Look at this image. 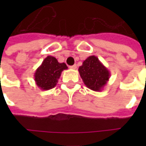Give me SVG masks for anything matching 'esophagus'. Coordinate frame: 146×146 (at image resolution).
<instances>
[{
	"instance_id": "esophagus-1",
	"label": "esophagus",
	"mask_w": 146,
	"mask_h": 146,
	"mask_svg": "<svg viewBox=\"0 0 146 146\" xmlns=\"http://www.w3.org/2000/svg\"><path fill=\"white\" fill-rule=\"evenodd\" d=\"M70 68L72 69V70H76V69L77 68V66H76V64H74V65H73V66H70Z\"/></svg>"
}]
</instances>
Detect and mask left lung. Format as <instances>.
<instances>
[{
    "mask_svg": "<svg viewBox=\"0 0 146 146\" xmlns=\"http://www.w3.org/2000/svg\"><path fill=\"white\" fill-rule=\"evenodd\" d=\"M78 70L87 88L95 92L102 91L111 76L108 68L94 55L87 57Z\"/></svg>",
    "mask_w": 146,
    "mask_h": 146,
    "instance_id": "left-lung-1",
    "label": "left lung"
}]
</instances>
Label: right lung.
<instances>
[{
  "label": "right lung",
  "instance_id": "right-lung-1",
  "mask_svg": "<svg viewBox=\"0 0 146 146\" xmlns=\"http://www.w3.org/2000/svg\"><path fill=\"white\" fill-rule=\"evenodd\" d=\"M67 68L65 63H59L54 57L48 56L35 70V84L42 90L53 89L56 86L62 71Z\"/></svg>",
  "mask_w": 146,
  "mask_h": 146
}]
</instances>
